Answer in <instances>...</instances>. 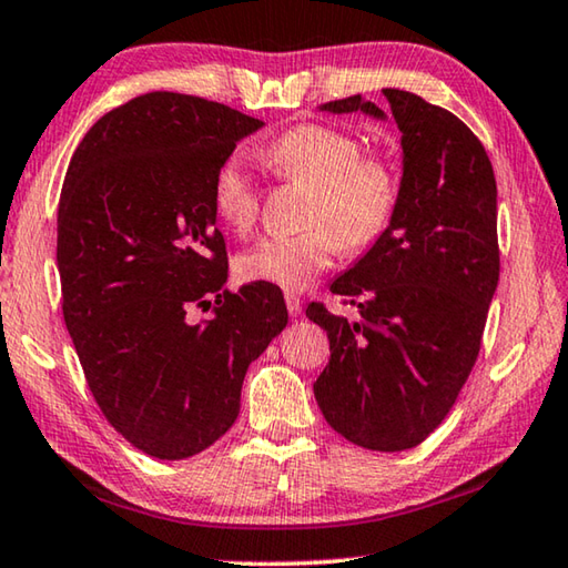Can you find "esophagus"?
I'll return each instance as SVG.
<instances>
[{
    "mask_svg": "<svg viewBox=\"0 0 568 568\" xmlns=\"http://www.w3.org/2000/svg\"><path fill=\"white\" fill-rule=\"evenodd\" d=\"M284 302H286V310H290L292 317H300V314H302V300H300V296L286 294Z\"/></svg>",
    "mask_w": 568,
    "mask_h": 568,
    "instance_id": "34e87169",
    "label": "esophagus"
}]
</instances>
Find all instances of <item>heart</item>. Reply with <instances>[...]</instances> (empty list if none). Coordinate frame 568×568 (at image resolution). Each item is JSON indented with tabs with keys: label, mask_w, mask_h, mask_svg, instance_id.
I'll return each instance as SVG.
<instances>
[{
	"label": "heart",
	"mask_w": 568,
	"mask_h": 568,
	"mask_svg": "<svg viewBox=\"0 0 568 568\" xmlns=\"http://www.w3.org/2000/svg\"><path fill=\"white\" fill-rule=\"evenodd\" d=\"M266 162L282 178L312 187L304 223L294 235H268L235 261L246 282L304 290L333 264L337 248H363L386 231L396 207V178L386 162L361 156L357 139L333 126L302 124L266 146ZM213 207L235 233L251 231L258 190L241 156L221 162Z\"/></svg>",
	"instance_id": "heart-1"
}]
</instances>
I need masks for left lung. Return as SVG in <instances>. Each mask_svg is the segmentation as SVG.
I'll list each match as a JSON object with an SVG mask.
<instances>
[{
    "instance_id": "left-lung-1",
    "label": "left lung",
    "mask_w": 568,
    "mask_h": 568,
    "mask_svg": "<svg viewBox=\"0 0 568 568\" xmlns=\"http://www.w3.org/2000/svg\"><path fill=\"white\" fill-rule=\"evenodd\" d=\"M383 95L400 132L394 215L329 284L353 317L317 302L307 317L329 337V363L314 381L327 424L357 447L404 452L444 422L477 361L500 276L497 187L465 121L416 93ZM320 111L388 121L365 95Z\"/></svg>"
}]
</instances>
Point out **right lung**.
I'll return each mask as SVG.
<instances>
[{
	"label": "right lung",
	"mask_w": 568,
	"mask_h": 568,
	"mask_svg": "<svg viewBox=\"0 0 568 568\" xmlns=\"http://www.w3.org/2000/svg\"><path fill=\"white\" fill-rule=\"evenodd\" d=\"M261 126L223 103L152 91L103 113L68 164L65 327L103 416L156 459L193 457L231 429L248 365L290 320L278 286L223 290L213 178ZM193 306H212V320L190 321Z\"/></svg>",
	"instance_id": "1"
}]
</instances>
